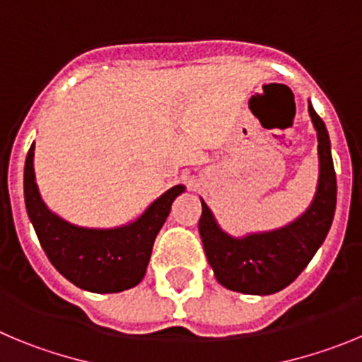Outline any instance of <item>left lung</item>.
I'll return each instance as SVG.
<instances>
[{
  "label": "left lung",
  "mask_w": 362,
  "mask_h": 362,
  "mask_svg": "<svg viewBox=\"0 0 362 362\" xmlns=\"http://www.w3.org/2000/svg\"><path fill=\"white\" fill-rule=\"evenodd\" d=\"M308 113L317 129L319 182L314 202L298 220L269 233L233 238L218 227L213 213L202 200L198 230L205 256L218 283L229 291L256 296L283 291L310 263L330 230L337 200L330 139L312 104H308Z\"/></svg>",
  "instance_id": "obj_1"
}]
</instances>
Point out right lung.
Returning <instances> with one entry per match:
<instances>
[{"label": "right lung", "instance_id": "obj_1", "mask_svg": "<svg viewBox=\"0 0 362 362\" xmlns=\"http://www.w3.org/2000/svg\"><path fill=\"white\" fill-rule=\"evenodd\" d=\"M25 204L39 243L52 265L76 286L113 294L139 285L146 274L153 243L184 185H175L153 202L142 216L115 229H86L68 223L41 200L34 175V144L25 162Z\"/></svg>", "mask_w": 362, "mask_h": 362}]
</instances>
